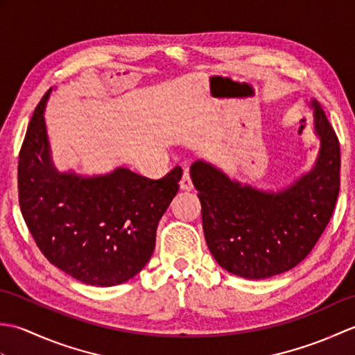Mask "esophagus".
<instances>
[{
	"instance_id": "esophagus-1",
	"label": "esophagus",
	"mask_w": 355,
	"mask_h": 355,
	"mask_svg": "<svg viewBox=\"0 0 355 355\" xmlns=\"http://www.w3.org/2000/svg\"><path fill=\"white\" fill-rule=\"evenodd\" d=\"M180 187H182V189H184V191H192L193 189L191 173L187 171L183 172V177H182V180H180Z\"/></svg>"
}]
</instances>
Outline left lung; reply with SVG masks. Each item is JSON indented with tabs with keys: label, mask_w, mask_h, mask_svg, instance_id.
I'll list each match as a JSON object with an SVG mask.
<instances>
[{
	"label": "left lung",
	"mask_w": 355,
	"mask_h": 355,
	"mask_svg": "<svg viewBox=\"0 0 355 355\" xmlns=\"http://www.w3.org/2000/svg\"><path fill=\"white\" fill-rule=\"evenodd\" d=\"M314 168L284 191L266 192L230 180L202 160L191 166L210 253L229 273L245 279L281 275L302 262L333 216L340 189V145L318 101Z\"/></svg>",
	"instance_id": "left-lung-1"
}]
</instances>
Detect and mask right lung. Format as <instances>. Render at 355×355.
Returning <instances> with one entry per match:
<instances>
[{"mask_svg":"<svg viewBox=\"0 0 355 355\" xmlns=\"http://www.w3.org/2000/svg\"><path fill=\"white\" fill-rule=\"evenodd\" d=\"M50 92L37 103L19 150L21 214L53 266L88 285L123 284L153 254L158 221L178 192L183 169L175 166L160 180L128 168L93 177L59 172L44 120Z\"/></svg>","mask_w":355,"mask_h":355,"instance_id":"add662e5","label":"right lung"}]
</instances>
